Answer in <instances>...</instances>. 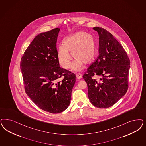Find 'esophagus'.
<instances>
[{"label":"esophagus","instance_id":"obj_1","mask_svg":"<svg viewBox=\"0 0 146 146\" xmlns=\"http://www.w3.org/2000/svg\"><path fill=\"white\" fill-rule=\"evenodd\" d=\"M82 74H80V73H78V74H76V78H77V79L80 80V79L82 78Z\"/></svg>","mask_w":146,"mask_h":146}]
</instances>
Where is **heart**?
I'll return each instance as SVG.
<instances>
[{
	"instance_id": "1",
	"label": "heart",
	"mask_w": 146,
	"mask_h": 146,
	"mask_svg": "<svg viewBox=\"0 0 146 146\" xmlns=\"http://www.w3.org/2000/svg\"><path fill=\"white\" fill-rule=\"evenodd\" d=\"M64 45H60L57 49L59 63L62 68L69 69L71 66L72 57L75 58L72 66L73 71H80L83 63L90 64L94 59L96 44L94 37L90 34L78 32L66 38Z\"/></svg>"
}]
</instances>
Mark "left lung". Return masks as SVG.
<instances>
[{"instance_id": "left-lung-1", "label": "left lung", "mask_w": 146, "mask_h": 146, "mask_svg": "<svg viewBox=\"0 0 146 146\" xmlns=\"http://www.w3.org/2000/svg\"><path fill=\"white\" fill-rule=\"evenodd\" d=\"M99 34V55L83 76L89 100L94 106L108 108L116 103L128 88L130 60L112 34L102 27H94ZM98 75L101 78H93Z\"/></svg>"}]
</instances>
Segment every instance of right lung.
Wrapping results in <instances>:
<instances>
[{
  "label": "right lung",
  "instance_id": "add662e5",
  "mask_svg": "<svg viewBox=\"0 0 146 146\" xmlns=\"http://www.w3.org/2000/svg\"><path fill=\"white\" fill-rule=\"evenodd\" d=\"M59 31L56 28L38 34L20 61L26 93L39 108L53 114L69 106L76 82L75 74L60 66L56 48Z\"/></svg>",
  "mask_w": 146,
  "mask_h": 146
}]
</instances>
